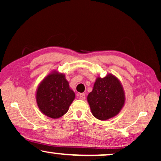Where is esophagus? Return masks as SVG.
<instances>
[{
  "label": "esophagus",
  "instance_id": "1",
  "mask_svg": "<svg viewBox=\"0 0 161 161\" xmlns=\"http://www.w3.org/2000/svg\"><path fill=\"white\" fill-rule=\"evenodd\" d=\"M78 97H79V98L80 99V100H84L85 97H86V94L84 93L78 94Z\"/></svg>",
  "mask_w": 161,
  "mask_h": 161
}]
</instances>
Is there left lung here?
Segmentation results:
<instances>
[{"label":"left lung","instance_id":"8db88e82","mask_svg":"<svg viewBox=\"0 0 161 161\" xmlns=\"http://www.w3.org/2000/svg\"><path fill=\"white\" fill-rule=\"evenodd\" d=\"M87 100L94 116L100 120H106L117 115L122 109L125 94L118 79L108 75L103 78H97Z\"/></svg>","mask_w":161,"mask_h":161}]
</instances>
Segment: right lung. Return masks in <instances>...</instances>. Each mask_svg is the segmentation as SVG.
Segmentation results:
<instances>
[{
	"instance_id": "add662e5",
	"label": "right lung",
	"mask_w": 161,
	"mask_h": 161,
	"mask_svg": "<svg viewBox=\"0 0 161 161\" xmlns=\"http://www.w3.org/2000/svg\"><path fill=\"white\" fill-rule=\"evenodd\" d=\"M75 99L74 92L69 89L64 75H48L39 86L36 103L45 115L53 119L61 117L67 113Z\"/></svg>"
}]
</instances>
